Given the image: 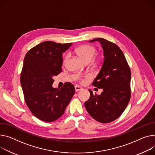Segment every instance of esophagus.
<instances>
[{
    "label": "esophagus",
    "mask_w": 155,
    "mask_h": 155,
    "mask_svg": "<svg viewBox=\"0 0 155 155\" xmlns=\"http://www.w3.org/2000/svg\"><path fill=\"white\" fill-rule=\"evenodd\" d=\"M75 91H80L82 90V88L78 85H76L75 86Z\"/></svg>",
    "instance_id": "obj_1"
}]
</instances>
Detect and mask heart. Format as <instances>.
<instances>
[{"label": "heart", "instance_id": "heart-1", "mask_svg": "<svg viewBox=\"0 0 155 155\" xmlns=\"http://www.w3.org/2000/svg\"><path fill=\"white\" fill-rule=\"evenodd\" d=\"M77 54L84 61H90L95 57L97 54V49L93 46L85 45L79 47L76 50ZM69 55H67L65 57L64 61H66L68 58Z\"/></svg>", "mask_w": 155, "mask_h": 155}]
</instances>
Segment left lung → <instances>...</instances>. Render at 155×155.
I'll list each match as a JSON object with an SVG mask.
<instances>
[{
  "instance_id": "8db88e82",
  "label": "left lung",
  "mask_w": 155,
  "mask_h": 155,
  "mask_svg": "<svg viewBox=\"0 0 155 155\" xmlns=\"http://www.w3.org/2000/svg\"><path fill=\"white\" fill-rule=\"evenodd\" d=\"M99 42L104 49V60L92 85L102 88L100 95L90 97L85 107L90 116L100 123H110L124 111L130 99L131 71L121 50L115 44L97 38L89 42Z\"/></svg>"
}]
</instances>
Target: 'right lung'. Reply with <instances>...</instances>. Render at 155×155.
<instances>
[{"label": "right lung", "mask_w": 155, "mask_h": 155, "mask_svg": "<svg viewBox=\"0 0 155 155\" xmlns=\"http://www.w3.org/2000/svg\"><path fill=\"white\" fill-rule=\"evenodd\" d=\"M71 45L46 41L25 55L20 83L27 105L40 120L51 122L58 119L75 94V87L69 82L60 89L52 87L54 77L61 71L62 54Z\"/></svg>", "instance_id": "1"}]
</instances>
